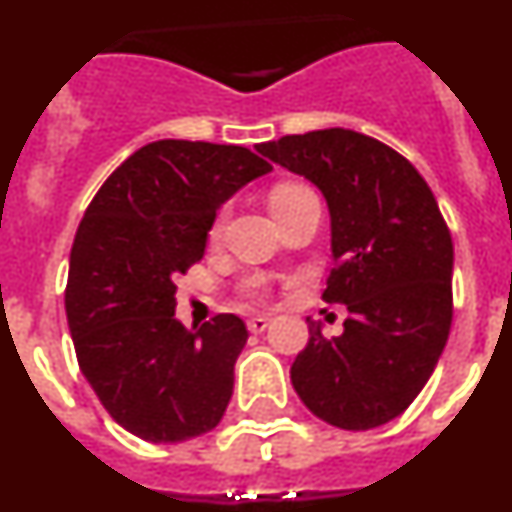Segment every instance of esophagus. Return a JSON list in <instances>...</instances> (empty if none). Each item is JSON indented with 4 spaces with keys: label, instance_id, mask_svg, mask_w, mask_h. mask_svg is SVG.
<instances>
[{
    "label": "esophagus",
    "instance_id": "1",
    "mask_svg": "<svg viewBox=\"0 0 512 512\" xmlns=\"http://www.w3.org/2000/svg\"><path fill=\"white\" fill-rule=\"evenodd\" d=\"M269 323L271 320L264 318V315H253V318L248 320V330H251V333H261V330L269 328Z\"/></svg>",
    "mask_w": 512,
    "mask_h": 512
}]
</instances>
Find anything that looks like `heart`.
Instances as JSON below:
<instances>
[{"mask_svg":"<svg viewBox=\"0 0 512 512\" xmlns=\"http://www.w3.org/2000/svg\"><path fill=\"white\" fill-rule=\"evenodd\" d=\"M307 192H310V189L302 187V184H279V187L271 189L269 205L279 207L284 205V202L295 200V197H300V194H307ZM246 289L251 292V295H264V282H261V279H251V282L246 284Z\"/></svg>","mask_w":512,"mask_h":512,"instance_id":"heart-1","label":"heart"}]
</instances>
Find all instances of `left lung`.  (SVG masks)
<instances>
[{
	"instance_id": "1",
	"label": "left lung",
	"mask_w": 512,
	"mask_h": 512,
	"mask_svg": "<svg viewBox=\"0 0 512 512\" xmlns=\"http://www.w3.org/2000/svg\"><path fill=\"white\" fill-rule=\"evenodd\" d=\"M256 151L323 192L336 261L323 300L348 310L333 338L307 318L292 387L312 415L343 431L390 423L449 341L454 243L436 197L408 158L354 130L284 135Z\"/></svg>"
}]
</instances>
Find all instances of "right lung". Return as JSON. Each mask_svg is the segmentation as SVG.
<instances>
[{
    "label": "right lung",
    "instance_id": "1",
    "mask_svg": "<svg viewBox=\"0 0 512 512\" xmlns=\"http://www.w3.org/2000/svg\"><path fill=\"white\" fill-rule=\"evenodd\" d=\"M269 171L243 146L156 140L81 217L66 284L76 359L112 420L143 441L202 436L228 408L246 325L223 312L184 328L174 277L205 256L220 205Z\"/></svg>",
    "mask_w": 512,
    "mask_h": 512
}]
</instances>
